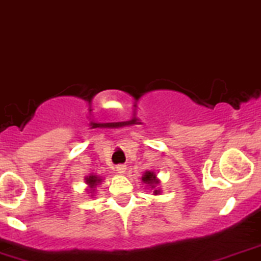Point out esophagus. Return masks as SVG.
Instances as JSON below:
<instances>
[{"mask_svg": "<svg viewBox=\"0 0 261 261\" xmlns=\"http://www.w3.org/2000/svg\"><path fill=\"white\" fill-rule=\"evenodd\" d=\"M116 172L120 173V174H123V173L126 172V167L123 164H118L117 167H116Z\"/></svg>", "mask_w": 261, "mask_h": 261, "instance_id": "esophagus-1", "label": "esophagus"}]
</instances>
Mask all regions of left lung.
<instances>
[{"label": "left lung", "instance_id": "8db88e82", "mask_svg": "<svg viewBox=\"0 0 261 261\" xmlns=\"http://www.w3.org/2000/svg\"><path fill=\"white\" fill-rule=\"evenodd\" d=\"M141 180L144 181V184H146V187H149V188H151V191H154V194L160 193V189L159 187H158L160 181L156 178V174H155L154 172H151V170H146V172L144 173Z\"/></svg>", "mask_w": 261, "mask_h": 261}]
</instances>
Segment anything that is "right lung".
<instances>
[{"label": "right lung", "instance_id": "add662e5", "mask_svg": "<svg viewBox=\"0 0 261 261\" xmlns=\"http://www.w3.org/2000/svg\"><path fill=\"white\" fill-rule=\"evenodd\" d=\"M84 180H86L87 186H88L89 193H94V191H96V187L98 186V184H101L102 178L98 177V175H96V174H89L88 177L84 178Z\"/></svg>", "mask_w": 261, "mask_h": 261}]
</instances>
